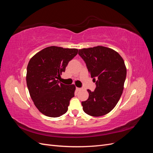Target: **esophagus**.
<instances>
[{
  "instance_id": "34e87169",
  "label": "esophagus",
  "mask_w": 153,
  "mask_h": 153,
  "mask_svg": "<svg viewBox=\"0 0 153 153\" xmlns=\"http://www.w3.org/2000/svg\"><path fill=\"white\" fill-rule=\"evenodd\" d=\"M82 89L81 88H79V87H76V90L77 91H80Z\"/></svg>"
}]
</instances>
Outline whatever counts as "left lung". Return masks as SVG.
Listing matches in <instances>:
<instances>
[{
    "label": "left lung",
    "instance_id": "8db88e82",
    "mask_svg": "<svg viewBox=\"0 0 153 153\" xmlns=\"http://www.w3.org/2000/svg\"><path fill=\"white\" fill-rule=\"evenodd\" d=\"M78 54L96 85L93 92L87 90L89 98L82 102L83 110L94 117L107 114L118 103L124 89L126 76L124 60L115 50L102 46L80 49Z\"/></svg>",
    "mask_w": 153,
    "mask_h": 153
}]
</instances>
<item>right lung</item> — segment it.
Wrapping results in <instances>:
<instances>
[{"mask_svg": "<svg viewBox=\"0 0 153 153\" xmlns=\"http://www.w3.org/2000/svg\"><path fill=\"white\" fill-rule=\"evenodd\" d=\"M78 51L52 46L35 54L29 62L27 85L36 108L46 116L57 117L68 111L75 86L63 84L58 79Z\"/></svg>", "mask_w": 153, "mask_h": 153, "instance_id": "1", "label": "right lung"}]
</instances>
